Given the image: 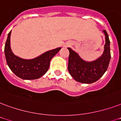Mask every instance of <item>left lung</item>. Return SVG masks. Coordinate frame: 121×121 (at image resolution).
I'll return each instance as SVG.
<instances>
[{"label":"left lung","mask_w":121,"mask_h":121,"mask_svg":"<svg viewBox=\"0 0 121 121\" xmlns=\"http://www.w3.org/2000/svg\"><path fill=\"white\" fill-rule=\"evenodd\" d=\"M105 36V44L102 55L93 61H86L78 53L67 48L69 51L68 71L76 81L90 84L99 80L108 68L110 60V40L107 33L103 30Z\"/></svg>","instance_id":"left-lung-1"}]
</instances>
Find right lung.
Instances as JSON below:
<instances>
[{"label": "right lung", "mask_w": 121, "mask_h": 121, "mask_svg": "<svg viewBox=\"0 0 121 121\" xmlns=\"http://www.w3.org/2000/svg\"><path fill=\"white\" fill-rule=\"evenodd\" d=\"M11 31L5 42L4 52L7 64L10 69L22 79H36L47 73L52 58L61 49V47L49 50L32 59H25L14 54L11 48Z\"/></svg>", "instance_id": "obj_1"}]
</instances>
